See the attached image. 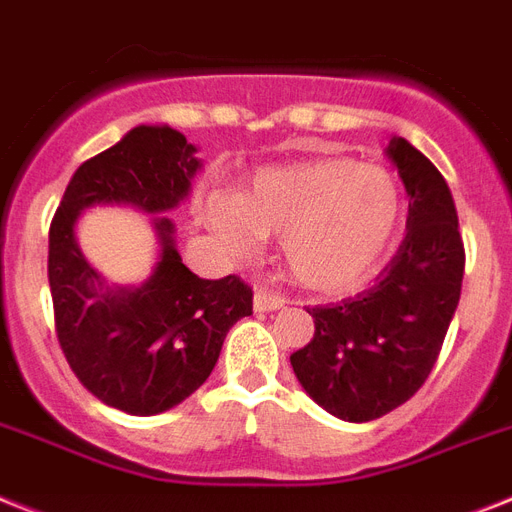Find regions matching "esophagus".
Wrapping results in <instances>:
<instances>
[{
    "label": "esophagus",
    "mask_w": 512,
    "mask_h": 512,
    "mask_svg": "<svg viewBox=\"0 0 512 512\" xmlns=\"http://www.w3.org/2000/svg\"><path fill=\"white\" fill-rule=\"evenodd\" d=\"M285 306V295L272 293L269 287H256V293H253V308L256 311H277V308Z\"/></svg>",
    "instance_id": "34e87169"
}]
</instances>
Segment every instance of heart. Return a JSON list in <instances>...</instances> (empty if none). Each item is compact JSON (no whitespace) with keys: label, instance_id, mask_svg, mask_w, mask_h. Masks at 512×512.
<instances>
[{"label":"heart","instance_id":"heart-1","mask_svg":"<svg viewBox=\"0 0 512 512\" xmlns=\"http://www.w3.org/2000/svg\"><path fill=\"white\" fill-rule=\"evenodd\" d=\"M201 219L219 243L246 259L280 235L287 272L303 287L342 293L377 272L405 219L392 172L348 156L266 167L243 193L211 190Z\"/></svg>","mask_w":512,"mask_h":512}]
</instances>
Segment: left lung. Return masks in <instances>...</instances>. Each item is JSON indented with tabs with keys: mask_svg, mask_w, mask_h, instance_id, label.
I'll use <instances>...</instances> for the list:
<instances>
[{
	"mask_svg": "<svg viewBox=\"0 0 512 512\" xmlns=\"http://www.w3.org/2000/svg\"><path fill=\"white\" fill-rule=\"evenodd\" d=\"M384 154L411 196L403 243L374 287L311 308L314 337L290 356L303 390L353 424L395 411L432 374L466 269L445 177L405 138H392Z\"/></svg>",
	"mask_w": 512,
	"mask_h": 512,
	"instance_id": "obj_1",
	"label": "left lung"
}]
</instances>
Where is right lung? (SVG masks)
Masks as SVG:
<instances>
[{"label": "right lung", "mask_w": 512, "mask_h": 512, "mask_svg": "<svg viewBox=\"0 0 512 512\" xmlns=\"http://www.w3.org/2000/svg\"><path fill=\"white\" fill-rule=\"evenodd\" d=\"M196 146L170 125H138L75 170L49 230L57 340L91 395L130 416H156L209 379L222 342L251 316L253 290L230 274L201 280L175 248L164 211L180 206L201 170ZM133 205L155 217L160 261L141 286H109L74 238L91 205Z\"/></svg>", "instance_id": "obj_1"}]
</instances>
